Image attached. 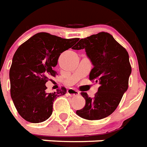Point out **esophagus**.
Masks as SVG:
<instances>
[{"mask_svg": "<svg viewBox=\"0 0 147 147\" xmlns=\"http://www.w3.org/2000/svg\"><path fill=\"white\" fill-rule=\"evenodd\" d=\"M67 92V94H68L69 96H71V97H74V96H78L80 94V92H79V91L74 90V89H73V88H69V89H68Z\"/></svg>", "mask_w": 147, "mask_h": 147, "instance_id": "34e87169", "label": "esophagus"}]
</instances>
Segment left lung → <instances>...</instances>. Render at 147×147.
Returning <instances> with one entry per match:
<instances>
[{"label": "left lung", "instance_id": "1", "mask_svg": "<svg viewBox=\"0 0 147 147\" xmlns=\"http://www.w3.org/2000/svg\"><path fill=\"white\" fill-rule=\"evenodd\" d=\"M74 49H85L94 67L89 79L100 84L94 98L81 92L85 106L76 113L85 119H102L116 109L128 89L132 72L128 52L111 35L103 32L81 38Z\"/></svg>", "mask_w": 147, "mask_h": 147}]
</instances>
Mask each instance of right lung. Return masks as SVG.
<instances>
[{
  "instance_id": "obj_1",
  "label": "right lung",
  "mask_w": 147,
  "mask_h": 147,
  "mask_svg": "<svg viewBox=\"0 0 147 147\" xmlns=\"http://www.w3.org/2000/svg\"><path fill=\"white\" fill-rule=\"evenodd\" d=\"M78 40L40 32L18 48L9 72L11 96L24 119L38 123L51 116L54 100L65 94L67 90L62 88L57 92L46 93V83L56 77L54 68L60 53Z\"/></svg>"
}]
</instances>
